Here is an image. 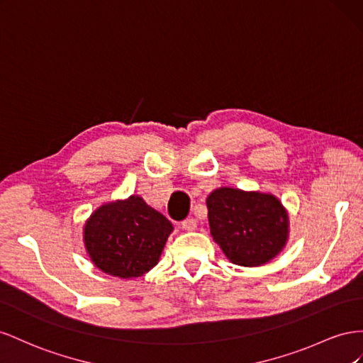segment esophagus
<instances>
[{"label":"esophagus","instance_id":"obj_1","mask_svg":"<svg viewBox=\"0 0 363 363\" xmlns=\"http://www.w3.org/2000/svg\"><path fill=\"white\" fill-rule=\"evenodd\" d=\"M196 226H198V222H196V219H193V217L181 222V228L184 231H194Z\"/></svg>","mask_w":363,"mask_h":363}]
</instances>
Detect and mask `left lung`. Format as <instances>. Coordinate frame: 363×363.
<instances>
[{"instance_id": "obj_1", "label": "left lung", "mask_w": 363, "mask_h": 363, "mask_svg": "<svg viewBox=\"0 0 363 363\" xmlns=\"http://www.w3.org/2000/svg\"><path fill=\"white\" fill-rule=\"evenodd\" d=\"M213 240L234 264L262 266L283 250L287 211L275 196L237 189H217L208 199Z\"/></svg>"}]
</instances>
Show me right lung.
I'll list each match as a JSON object with an SVG mask.
<instances>
[{
  "label": "right lung",
  "instance_id": "obj_1",
  "mask_svg": "<svg viewBox=\"0 0 363 363\" xmlns=\"http://www.w3.org/2000/svg\"><path fill=\"white\" fill-rule=\"evenodd\" d=\"M173 225L138 196L106 203L85 225V246L103 272L137 278L158 263Z\"/></svg>",
  "mask_w": 363,
  "mask_h": 363
}]
</instances>
